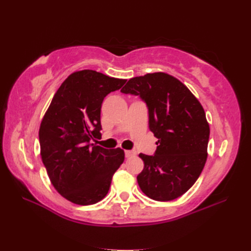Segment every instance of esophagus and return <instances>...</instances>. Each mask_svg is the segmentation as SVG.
Here are the masks:
<instances>
[{"instance_id":"obj_1","label":"esophagus","mask_w":251,"mask_h":251,"mask_svg":"<svg viewBox=\"0 0 251 251\" xmlns=\"http://www.w3.org/2000/svg\"><path fill=\"white\" fill-rule=\"evenodd\" d=\"M136 151H134V150H131V151H125V156L126 157H132V156H135L136 155Z\"/></svg>"}]
</instances>
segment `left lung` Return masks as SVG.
I'll return each mask as SVG.
<instances>
[{
    "label": "left lung",
    "mask_w": 251,
    "mask_h": 251,
    "mask_svg": "<svg viewBox=\"0 0 251 251\" xmlns=\"http://www.w3.org/2000/svg\"><path fill=\"white\" fill-rule=\"evenodd\" d=\"M121 92L147 104L149 128L158 139L153 155L139 154L145 168L138 184L154 201L178 199L205 166L210 130L204 109L179 79L162 72L130 78Z\"/></svg>",
    "instance_id": "obj_1"
}]
</instances>
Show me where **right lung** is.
Returning a JSON list of instances; mask_svg holds the SVG:
<instances>
[{
	"mask_svg": "<svg viewBox=\"0 0 251 251\" xmlns=\"http://www.w3.org/2000/svg\"><path fill=\"white\" fill-rule=\"evenodd\" d=\"M125 83L94 70L74 72L57 90L41 123V156L47 175L58 193L74 204L102 200L124 162L122 149L108 150L92 140L101 136L104 97Z\"/></svg>",
	"mask_w": 251,
	"mask_h": 251,
	"instance_id": "obj_1",
	"label": "right lung"
}]
</instances>
